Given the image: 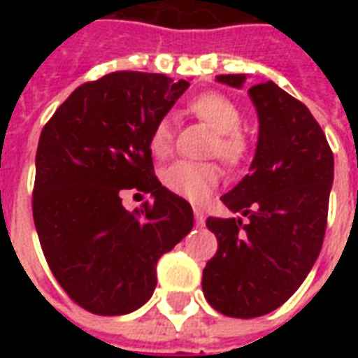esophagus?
<instances>
[{"label":"esophagus","instance_id":"esophagus-1","mask_svg":"<svg viewBox=\"0 0 358 358\" xmlns=\"http://www.w3.org/2000/svg\"><path fill=\"white\" fill-rule=\"evenodd\" d=\"M194 217H195V224L197 226L205 224V213H203L201 207H194Z\"/></svg>","mask_w":358,"mask_h":358}]
</instances>
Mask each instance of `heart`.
<instances>
[{
    "instance_id": "b5f03b06",
    "label": "heart",
    "mask_w": 358,
    "mask_h": 358,
    "mask_svg": "<svg viewBox=\"0 0 358 358\" xmlns=\"http://www.w3.org/2000/svg\"><path fill=\"white\" fill-rule=\"evenodd\" d=\"M189 110L217 132L213 153L228 164H240L249 153V141L241 134L240 107L222 94L207 92L189 101ZM149 148L157 157L166 155L172 148V126L169 118L159 120L149 138ZM222 172L215 163L176 161L163 172V184L172 194L194 203L205 201L218 186Z\"/></svg>"
}]
</instances>
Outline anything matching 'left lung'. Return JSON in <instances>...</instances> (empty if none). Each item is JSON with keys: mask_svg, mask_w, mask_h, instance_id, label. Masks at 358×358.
Segmentation results:
<instances>
[{"mask_svg": "<svg viewBox=\"0 0 358 358\" xmlns=\"http://www.w3.org/2000/svg\"><path fill=\"white\" fill-rule=\"evenodd\" d=\"M245 74L217 82L243 88ZM259 117L249 174L220 197L232 213L207 218L217 255L203 270V293L218 313L255 318L297 292L322 248L334 182V155L310 110L274 82L248 90Z\"/></svg>", "mask_w": 358, "mask_h": 358, "instance_id": "1", "label": "left lung"}]
</instances>
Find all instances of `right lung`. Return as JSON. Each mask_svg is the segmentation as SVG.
Segmentation results:
<instances>
[{"instance_id": "right-lung-1", "label": "right lung", "mask_w": 358, "mask_h": 358, "mask_svg": "<svg viewBox=\"0 0 358 358\" xmlns=\"http://www.w3.org/2000/svg\"><path fill=\"white\" fill-rule=\"evenodd\" d=\"M189 82L110 73L82 84L43 126L36 153L34 224L45 261L90 313L128 315L157 285L155 266L194 228L192 205L157 180L149 138ZM154 203L128 213L122 189Z\"/></svg>"}]
</instances>
